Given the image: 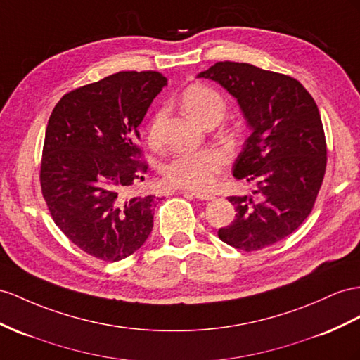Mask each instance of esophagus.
Returning <instances> with one entry per match:
<instances>
[{"instance_id":"1","label":"esophagus","mask_w":360,"mask_h":360,"mask_svg":"<svg viewBox=\"0 0 360 360\" xmlns=\"http://www.w3.org/2000/svg\"><path fill=\"white\" fill-rule=\"evenodd\" d=\"M184 196H190V198H196L199 200H213L214 196L213 195H207V193L202 191H191V190H184Z\"/></svg>"}]
</instances>
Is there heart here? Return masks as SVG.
I'll return each instance as SVG.
<instances>
[{
    "label": "heart",
    "instance_id": "b5f03b06",
    "mask_svg": "<svg viewBox=\"0 0 360 360\" xmlns=\"http://www.w3.org/2000/svg\"><path fill=\"white\" fill-rule=\"evenodd\" d=\"M182 108L187 115L202 123L210 117L222 118L225 101L219 92L205 85H191L182 92ZM162 112H158L149 124V140L158 143V126ZM226 158L216 149H204L196 152H184L174 155L164 165L162 174L170 186L204 191L214 186L219 173L225 167Z\"/></svg>",
    "mask_w": 360,
    "mask_h": 360
}]
</instances>
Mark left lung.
Listing matches in <instances>:
<instances>
[{
  "label": "left lung",
  "mask_w": 360,
  "mask_h": 360,
  "mask_svg": "<svg viewBox=\"0 0 360 360\" xmlns=\"http://www.w3.org/2000/svg\"><path fill=\"white\" fill-rule=\"evenodd\" d=\"M198 77L225 88L251 129L233 174L255 188L228 198L237 214L219 238L242 251L263 250L292 234L316 200L327 164L318 106L298 80L251 63L217 62Z\"/></svg>",
  "instance_id": "obj_1"
}]
</instances>
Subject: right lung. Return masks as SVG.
Wrapping results in <instances>:
<instances>
[{"instance_id": "1", "label": "right lung", "mask_w": 360, "mask_h": 360, "mask_svg": "<svg viewBox=\"0 0 360 360\" xmlns=\"http://www.w3.org/2000/svg\"><path fill=\"white\" fill-rule=\"evenodd\" d=\"M167 79L122 71L63 96L50 115L41 187L62 233L82 251L118 262L144 245L158 198L127 196L144 181L138 146L147 109Z\"/></svg>"}]
</instances>
